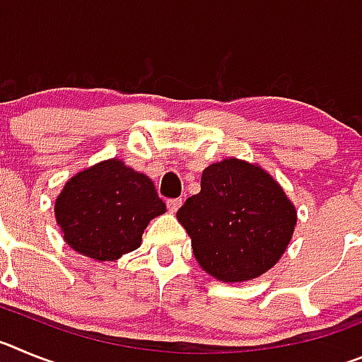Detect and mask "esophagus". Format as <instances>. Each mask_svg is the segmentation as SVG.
Wrapping results in <instances>:
<instances>
[{
	"label": "esophagus",
	"mask_w": 362,
	"mask_h": 362,
	"mask_svg": "<svg viewBox=\"0 0 362 362\" xmlns=\"http://www.w3.org/2000/svg\"><path fill=\"white\" fill-rule=\"evenodd\" d=\"M181 203H183V201L179 199V197H175V199H168V201H166V206H168V210H170V212L174 214V212H177L179 206H181Z\"/></svg>",
	"instance_id": "34e87169"
}]
</instances>
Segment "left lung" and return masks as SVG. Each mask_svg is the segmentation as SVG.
<instances>
[{"instance_id": "8db88e82", "label": "left lung", "mask_w": 362, "mask_h": 362, "mask_svg": "<svg viewBox=\"0 0 362 362\" xmlns=\"http://www.w3.org/2000/svg\"><path fill=\"white\" fill-rule=\"evenodd\" d=\"M204 272L225 283L261 276L288 246L297 214L259 166L225 159L204 168L201 192L177 210Z\"/></svg>"}]
</instances>
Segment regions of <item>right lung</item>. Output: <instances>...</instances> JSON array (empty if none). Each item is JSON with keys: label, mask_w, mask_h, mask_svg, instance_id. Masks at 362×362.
I'll return each mask as SVG.
<instances>
[{"label": "right lung", "mask_w": 362, "mask_h": 362, "mask_svg": "<svg viewBox=\"0 0 362 362\" xmlns=\"http://www.w3.org/2000/svg\"><path fill=\"white\" fill-rule=\"evenodd\" d=\"M165 210L152 181L117 159L74 175L54 206L65 241L98 261L136 250L148 221Z\"/></svg>", "instance_id": "obj_1"}]
</instances>
